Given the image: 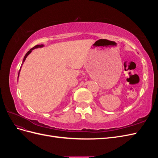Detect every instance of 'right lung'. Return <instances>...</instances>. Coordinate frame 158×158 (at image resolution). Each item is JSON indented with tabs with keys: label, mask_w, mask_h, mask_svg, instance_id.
<instances>
[{
	"label": "right lung",
	"mask_w": 158,
	"mask_h": 158,
	"mask_svg": "<svg viewBox=\"0 0 158 158\" xmlns=\"http://www.w3.org/2000/svg\"><path fill=\"white\" fill-rule=\"evenodd\" d=\"M43 46H44L43 45H37L33 47V48H31V49L26 54V55H25V56H24V58H23V63L25 61V60H26V57L28 55H29V54L30 53V52H31V51H32L33 49H35V48H39V47H42ZM19 74H20V71H19V73H18V76H19Z\"/></svg>",
	"instance_id": "add662e5"
}]
</instances>
